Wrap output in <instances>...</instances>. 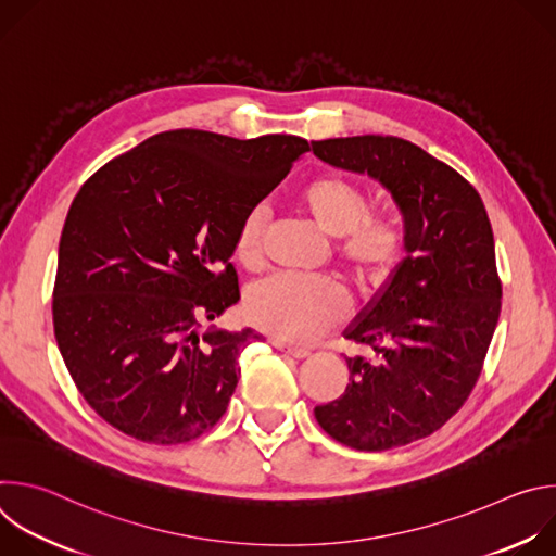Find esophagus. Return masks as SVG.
<instances>
[{
  "mask_svg": "<svg viewBox=\"0 0 556 556\" xmlns=\"http://www.w3.org/2000/svg\"><path fill=\"white\" fill-rule=\"evenodd\" d=\"M270 343H273V348H275V350L286 352V354H290L292 358H305V356H309V350H305V348H296V345L283 343V341H279V339H273Z\"/></svg>",
  "mask_w": 556,
  "mask_h": 556,
  "instance_id": "esophagus-1",
  "label": "esophagus"
}]
</instances>
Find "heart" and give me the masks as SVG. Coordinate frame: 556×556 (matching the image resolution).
Wrapping results in <instances>:
<instances>
[{"mask_svg": "<svg viewBox=\"0 0 556 556\" xmlns=\"http://www.w3.org/2000/svg\"><path fill=\"white\" fill-rule=\"evenodd\" d=\"M299 204L328 237L339 240V260L358 283L382 281L403 255V237L389 219L367 217L369 198L352 180L324 174L305 182ZM264 211H249L235 232V255L253 268L262 262ZM249 319L286 341H312L348 314L343 288L328 277L275 275L257 281L247 294Z\"/></svg>", "mask_w": 556, "mask_h": 556, "instance_id": "heart-1", "label": "heart"}]
</instances>
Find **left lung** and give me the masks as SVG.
<instances>
[{
    "instance_id": "8db88e82",
    "label": "left lung",
    "mask_w": 556,
    "mask_h": 556,
    "mask_svg": "<svg viewBox=\"0 0 556 556\" xmlns=\"http://www.w3.org/2000/svg\"><path fill=\"white\" fill-rule=\"evenodd\" d=\"M312 151L391 193L407 251L345 330L376 358H345V393L314 418L356 451L405 446L453 418L480 378L502 307L493 228L472 185L409 140L367 134Z\"/></svg>"
}]
</instances>
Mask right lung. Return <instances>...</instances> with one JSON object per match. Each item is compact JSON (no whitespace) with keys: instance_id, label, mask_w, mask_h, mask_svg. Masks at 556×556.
<instances>
[{"instance_id":"right-lung-1","label":"right lung","mask_w":556,"mask_h":556,"mask_svg":"<svg viewBox=\"0 0 556 556\" xmlns=\"http://www.w3.org/2000/svg\"><path fill=\"white\" fill-rule=\"evenodd\" d=\"M305 138L202 129L147 138L76 193L59 242L52 321L88 405L149 444L200 438L224 416L237 356L262 337L200 326L240 301L235 232Z\"/></svg>"}]
</instances>
